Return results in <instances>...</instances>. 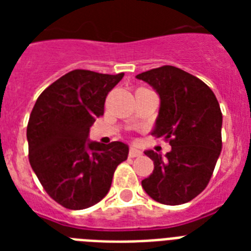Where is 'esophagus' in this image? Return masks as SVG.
<instances>
[{
    "label": "esophagus",
    "mask_w": 251,
    "mask_h": 251,
    "mask_svg": "<svg viewBox=\"0 0 251 251\" xmlns=\"http://www.w3.org/2000/svg\"><path fill=\"white\" fill-rule=\"evenodd\" d=\"M141 155H142V152L139 151V150L133 149V147L129 150V157H139Z\"/></svg>",
    "instance_id": "obj_1"
}]
</instances>
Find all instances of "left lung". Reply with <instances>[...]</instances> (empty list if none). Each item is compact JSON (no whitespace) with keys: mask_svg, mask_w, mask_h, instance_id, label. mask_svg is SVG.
<instances>
[{"mask_svg":"<svg viewBox=\"0 0 251 251\" xmlns=\"http://www.w3.org/2000/svg\"><path fill=\"white\" fill-rule=\"evenodd\" d=\"M137 78L151 84L160 96L152 135L164 138L172 147L164 157L146 151L153 171L142 186L163 204L190 202L208 185L222 151L223 114L218 99L199 78L171 65Z\"/></svg>","mask_w":251,"mask_h":251,"instance_id":"obj_1","label":"left lung"}]
</instances>
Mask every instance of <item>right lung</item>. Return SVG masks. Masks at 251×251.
<instances>
[{"label": "right lung", "instance_id": "1", "mask_svg": "<svg viewBox=\"0 0 251 251\" xmlns=\"http://www.w3.org/2000/svg\"><path fill=\"white\" fill-rule=\"evenodd\" d=\"M124 73L109 75L76 69L47 87L27 125L28 160L44 190L69 210L100 202L114 171L127 159L122 142H88L90 127L104 114L106 95Z\"/></svg>", "mask_w": 251, "mask_h": 251}]
</instances>
